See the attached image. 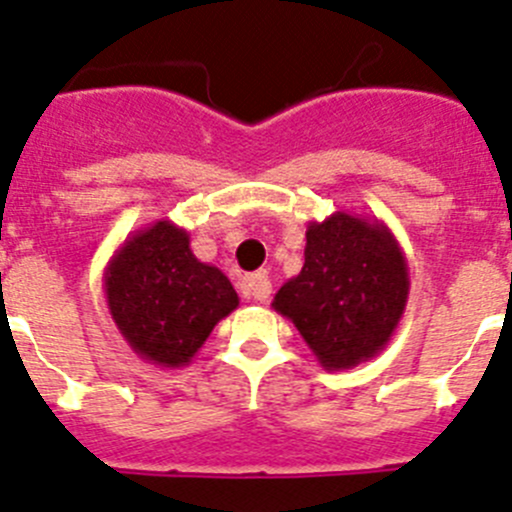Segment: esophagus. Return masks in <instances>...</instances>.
I'll return each mask as SVG.
<instances>
[{"label": "esophagus", "instance_id": "obj_1", "mask_svg": "<svg viewBox=\"0 0 512 512\" xmlns=\"http://www.w3.org/2000/svg\"><path fill=\"white\" fill-rule=\"evenodd\" d=\"M239 290H242V296L245 298L265 303L267 298H270V293H273V285H270V278H267L265 273H250L242 278Z\"/></svg>", "mask_w": 512, "mask_h": 512}]
</instances>
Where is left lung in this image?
I'll return each mask as SVG.
<instances>
[{
	"instance_id": "left-lung-1",
	"label": "left lung",
	"mask_w": 512,
	"mask_h": 512,
	"mask_svg": "<svg viewBox=\"0 0 512 512\" xmlns=\"http://www.w3.org/2000/svg\"><path fill=\"white\" fill-rule=\"evenodd\" d=\"M301 273L273 308L293 321L324 370H352L388 347L408 303V260L377 216L334 211L306 229Z\"/></svg>"
}]
</instances>
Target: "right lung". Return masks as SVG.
<instances>
[{
  "mask_svg": "<svg viewBox=\"0 0 512 512\" xmlns=\"http://www.w3.org/2000/svg\"><path fill=\"white\" fill-rule=\"evenodd\" d=\"M104 296L124 342L158 367H186L214 326L239 306L227 275L191 250L170 219L124 239L104 267Z\"/></svg>",
  "mask_w": 512,
  "mask_h": 512,
  "instance_id": "add662e5",
  "label": "right lung"
}]
</instances>
